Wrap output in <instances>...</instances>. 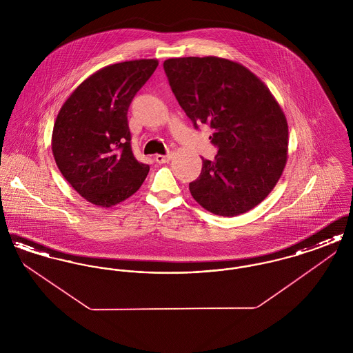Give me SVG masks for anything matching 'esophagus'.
<instances>
[{
  "label": "esophagus",
  "mask_w": 353,
  "mask_h": 353,
  "mask_svg": "<svg viewBox=\"0 0 353 353\" xmlns=\"http://www.w3.org/2000/svg\"><path fill=\"white\" fill-rule=\"evenodd\" d=\"M154 160L159 164H165V163H169L172 160V153H169V154H156Z\"/></svg>",
  "instance_id": "esophagus-1"
}]
</instances>
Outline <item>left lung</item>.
I'll return each mask as SVG.
<instances>
[{"mask_svg": "<svg viewBox=\"0 0 353 353\" xmlns=\"http://www.w3.org/2000/svg\"><path fill=\"white\" fill-rule=\"evenodd\" d=\"M170 88L193 125L208 124L219 148L202 159L193 199L208 212L233 217L263 201L287 163L285 114L249 68L219 57L170 58L164 62Z\"/></svg>", "mask_w": 353, "mask_h": 353, "instance_id": "obj_1", "label": "left lung"}]
</instances>
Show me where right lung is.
<instances>
[{
  "instance_id": "add662e5",
  "label": "right lung",
  "mask_w": 353,
  "mask_h": 353,
  "mask_svg": "<svg viewBox=\"0 0 353 353\" xmlns=\"http://www.w3.org/2000/svg\"><path fill=\"white\" fill-rule=\"evenodd\" d=\"M157 66V59H137L101 68L74 90L55 119L51 150L57 167L97 206L127 200L150 172L134 156L127 112Z\"/></svg>"
}]
</instances>
